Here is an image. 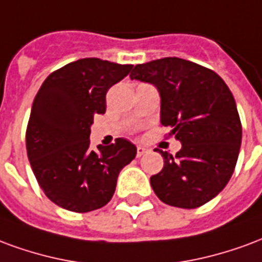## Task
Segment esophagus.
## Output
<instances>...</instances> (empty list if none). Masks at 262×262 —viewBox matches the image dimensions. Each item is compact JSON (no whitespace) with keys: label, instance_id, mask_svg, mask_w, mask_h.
I'll return each mask as SVG.
<instances>
[{"label":"esophagus","instance_id":"34e87169","mask_svg":"<svg viewBox=\"0 0 262 262\" xmlns=\"http://www.w3.org/2000/svg\"><path fill=\"white\" fill-rule=\"evenodd\" d=\"M149 152V148H145V146H137V156L138 158H141V156H144L145 154H148Z\"/></svg>","mask_w":262,"mask_h":262}]
</instances>
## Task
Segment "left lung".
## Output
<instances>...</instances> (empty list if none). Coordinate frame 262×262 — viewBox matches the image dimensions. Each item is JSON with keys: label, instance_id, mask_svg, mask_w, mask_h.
Segmentation results:
<instances>
[{"label": "left lung", "instance_id": "obj_1", "mask_svg": "<svg viewBox=\"0 0 262 262\" xmlns=\"http://www.w3.org/2000/svg\"><path fill=\"white\" fill-rule=\"evenodd\" d=\"M129 78L158 89L160 123L181 144L176 158L156 149L165 166L150 177L155 194L186 209L211 201L230 180L242 144V123L228 85L213 71L177 57L138 64Z\"/></svg>", "mask_w": 262, "mask_h": 262}]
</instances>
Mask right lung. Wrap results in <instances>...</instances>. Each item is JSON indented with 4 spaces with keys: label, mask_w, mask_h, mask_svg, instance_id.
<instances>
[{
    "label": "right lung",
    "mask_w": 262,
    "mask_h": 262,
    "mask_svg": "<svg viewBox=\"0 0 262 262\" xmlns=\"http://www.w3.org/2000/svg\"><path fill=\"white\" fill-rule=\"evenodd\" d=\"M134 66L81 58L46 78L34 97L26 131L30 166L58 207L89 212L104 207L137 146L125 138L89 148L93 116L106 113V93Z\"/></svg>",
    "instance_id": "obj_1"
}]
</instances>
